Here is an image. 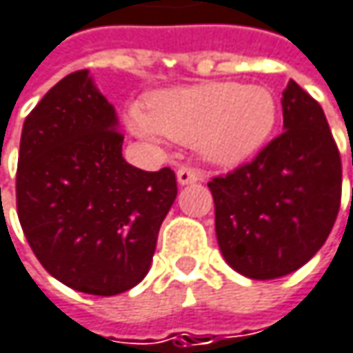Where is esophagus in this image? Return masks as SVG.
I'll return each mask as SVG.
<instances>
[{
    "label": "esophagus",
    "mask_w": 353,
    "mask_h": 353,
    "mask_svg": "<svg viewBox=\"0 0 353 353\" xmlns=\"http://www.w3.org/2000/svg\"><path fill=\"white\" fill-rule=\"evenodd\" d=\"M197 179H199V174H197L196 170H192V168H179L177 170V183L179 185L196 183Z\"/></svg>",
    "instance_id": "obj_1"
}]
</instances>
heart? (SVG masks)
I'll return each instance as SVG.
<instances>
[{"mask_svg":"<svg viewBox=\"0 0 353 353\" xmlns=\"http://www.w3.org/2000/svg\"><path fill=\"white\" fill-rule=\"evenodd\" d=\"M278 119V105L263 85L201 83L157 92L150 112L132 105L128 123L139 137L163 135L196 143L201 156L218 165H236L268 141Z\"/></svg>","mask_w":353,"mask_h":353,"instance_id":"heart-1","label":"heart"}]
</instances>
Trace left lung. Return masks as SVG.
<instances>
[{
	"instance_id": "left-lung-1",
	"label": "left lung",
	"mask_w": 353,
	"mask_h": 353,
	"mask_svg": "<svg viewBox=\"0 0 353 353\" xmlns=\"http://www.w3.org/2000/svg\"><path fill=\"white\" fill-rule=\"evenodd\" d=\"M281 110L283 132L208 183L221 256L252 280H276L310 261L340 212L342 159L321 105L290 81Z\"/></svg>"
}]
</instances>
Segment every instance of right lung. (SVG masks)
<instances>
[{"instance_id":"1","label":"right lung","mask_w":353,"mask_h":353,"mask_svg":"<svg viewBox=\"0 0 353 353\" xmlns=\"http://www.w3.org/2000/svg\"><path fill=\"white\" fill-rule=\"evenodd\" d=\"M121 143L114 105L88 70L55 83L21 132V230L55 280L92 296H117L145 278L177 196L170 168H134Z\"/></svg>"}]
</instances>
